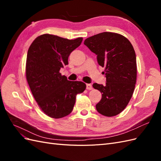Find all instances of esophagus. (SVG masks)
<instances>
[{"instance_id":"obj_1","label":"esophagus","mask_w":161,"mask_h":161,"mask_svg":"<svg viewBox=\"0 0 161 161\" xmlns=\"http://www.w3.org/2000/svg\"><path fill=\"white\" fill-rule=\"evenodd\" d=\"M86 89L87 90H92V86L91 84H86Z\"/></svg>"}]
</instances>
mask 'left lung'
Segmentation results:
<instances>
[{
    "label": "left lung",
    "mask_w": 161,
    "mask_h": 161,
    "mask_svg": "<svg viewBox=\"0 0 161 161\" xmlns=\"http://www.w3.org/2000/svg\"><path fill=\"white\" fill-rule=\"evenodd\" d=\"M84 44L97 55L98 64L105 68V85H92L102 93L96 109L105 116L118 115L128 104L135 88L137 66L134 47L127 38L111 32L91 36Z\"/></svg>",
    "instance_id": "8db88e82"
}]
</instances>
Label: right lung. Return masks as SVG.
<instances>
[{
	"label": "right lung",
	"mask_w": 161,
	"mask_h": 161,
	"mask_svg": "<svg viewBox=\"0 0 161 161\" xmlns=\"http://www.w3.org/2000/svg\"><path fill=\"white\" fill-rule=\"evenodd\" d=\"M82 37L68 40L50 34L38 36L29 48L26 79L40 108L50 118L69 115L77 94L86 89L81 81H70L60 73L69 64L70 53L79 47Z\"/></svg>",
	"instance_id": "right-lung-1"
}]
</instances>
